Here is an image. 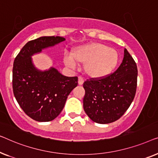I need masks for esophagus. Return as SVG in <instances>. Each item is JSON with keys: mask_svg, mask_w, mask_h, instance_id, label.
Listing matches in <instances>:
<instances>
[{"mask_svg": "<svg viewBox=\"0 0 158 158\" xmlns=\"http://www.w3.org/2000/svg\"><path fill=\"white\" fill-rule=\"evenodd\" d=\"M84 81V79L82 78L81 77H79V79H78V83H79V85H81V84H83Z\"/></svg>", "mask_w": 158, "mask_h": 158, "instance_id": "34e87169", "label": "esophagus"}]
</instances>
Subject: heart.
Masks as SVG:
<instances>
[{"label":"heart","mask_w":158,"mask_h":158,"mask_svg":"<svg viewBox=\"0 0 158 158\" xmlns=\"http://www.w3.org/2000/svg\"><path fill=\"white\" fill-rule=\"evenodd\" d=\"M72 56L77 63L84 64V72L87 76L95 79L107 76L116 67L119 61L116 50L99 43L79 46L73 52ZM73 60L66 57L64 62L69 67L74 68L76 64Z\"/></svg>","instance_id":"obj_1"}]
</instances>
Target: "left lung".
I'll list each match as a JSON object with an SVG mask.
<instances>
[{
	"instance_id": "left-lung-1",
	"label": "left lung",
	"mask_w": 158,
	"mask_h": 158,
	"mask_svg": "<svg viewBox=\"0 0 158 158\" xmlns=\"http://www.w3.org/2000/svg\"><path fill=\"white\" fill-rule=\"evenodd\" d=\"M124 54L123 62L114 73L84 82V110L94 123L108 124L119 119L135 98L137 64L126 48Z\"/></svg>"
}]
</instances>
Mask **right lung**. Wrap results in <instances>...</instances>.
<instances>
[{"instance_id": "right-lung-1", "label": "right lung", "mask_w": 158, "mask_h": 158, "mask_svg": "<svg viewBox=\"0 0 158 158\" xmlns=\"http://www.w3.org/2000/svg\"><path fill=\"white\" fill-rule=\"evenodd\" d=\"M64 41L63 37L42 36L28 41L13 62V94L23 112L35 121L49 122L58 117L78 84L77 77H65L54 68L42 72L32 63V55Z\"/></svg>"}]
</instances>
